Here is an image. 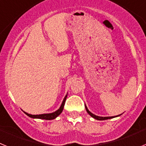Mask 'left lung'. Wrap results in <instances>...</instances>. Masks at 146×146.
Masks as SVG:
<instances>
[{"label":"left lung","mask_w":146,"mask_h":146,"mask_svg":"<svg viewBox=\"0 0 146 146\" xmlns=\"http://www.w3.org/2000/svg\"><path fill=\"white\" fill-rule=\"evenodd\" d=\"M85 107H86V111H87V113H88L90 115H91V117H93L94 118H95V119L96 120H99V121H103V120H107V119H110V118H115V117H117V116H119V115H117V116H111V117H100V116H97V115H96L93 114V113H91V112L89 111L88 110L87 107L85 105Z\"/></svg>","instance_id":"obj_1"}]
</instances>
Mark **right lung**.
<instances>
[{
  "label": "right lung",
  "instance_id": "1",
  "mask_svg": "<svg viewBox=\"0 0 146 146\" xmlns=\"http://www.w3.org/2000/svg\"><path fill=\"white\" fill-rule=\"evenodd\" d=\"M66 97H67V95H66V96L64 99V101H63L61 105H60V108H59L58 110H56L55 112H54V113H47V114H41V115H31V114H28V113H25V112H24V113H25L28 116L31 117V118H40V119H44V120L55 119V118H56V117L58 116L59 115H60V113H62V111H63Z\"/></svg>",
  "mask_w": 146,
  "mask_h": 146
}]
</instances>
